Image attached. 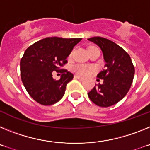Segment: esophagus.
<instances>
[{"label": "esophagus", "mask_w": 150, "mask_h": 150, "mask_svg": "<svg viewBox=\"0 0 150 150\" xmlns=\"http://www.w3.org/2000/svg\"><path fill=\"white\" fill-rule=\"evenodd\" d=\"M75 78L77 79H79V81H83L84 80V78L81 76H79V75H75Z\"/></svg>", "instance_id": "34e87169"}]
</instances>
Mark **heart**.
Segmentation results:
<instances>
[{"label": "heart", "mask_w": 150, "mask_h": 150, "mask_svg": "<svg viewBox=\"0 0 150 150\" xmlns=\"http://www.w3.org/2000/svg\"><path fill=\"white\" fill-rule=\"evenodd\" d=\"M73 69L78 74L86 75L90 74L91 71H93V67L90 66H87V65L78 64L74 66Z\"/></svg>", "instance_id": "heart-1"}]
</instances>
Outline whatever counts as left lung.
<instances>
[{
  "mask_svg": "<svg viewBox=\"0 0 150 150\" xmlns=\"http://www.w3.org/2000/svg\"><path fill=\"white\" fill-rule=\"evenodd\" d=\"M88 40L97 44L102 50L105 69L97 75L103 83L88 93L90 100L101 107H109L119 102L129 91L134 75V66L129 54L109 39L93 37ZM99 81V80H97Z\"/></svg>",
  "mask_w": 150,
  "mask_h": 150,
  "instance_id": "left-lung-1",
  "label": "left lung"
}]
</instances>
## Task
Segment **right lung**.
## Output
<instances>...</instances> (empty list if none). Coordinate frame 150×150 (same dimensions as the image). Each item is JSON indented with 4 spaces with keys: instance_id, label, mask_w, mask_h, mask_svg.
I'll list each match as a JSON object with an SVG mask.
<instances>
[{
    "instance_id": "add662e5",
    "label": "right lung",
    "mask_w": 150,
    "mask_h": 150,
    "mask_svg": "<svg viewBox=\"0 0 150 150\" xmlns=\"http://www.w3.org/2000/svg\"><path fill=\"white\" fill-rule=\"evenodd\" d=\"M81 38L49 37L41 39L27 48L20 61L21 79L28 94L44 106L56 103L63 97L66 85L73 74L62 67L67 57ZM62 73L59 80L52 72Z\"/></svg>"
}]
</instances>
